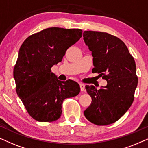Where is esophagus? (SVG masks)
<instances>
[{
    "instance_id": "34e87169",
    "label": "esophagus",
    "mask_w": 148,
    "mask_h": 148,
    "mask_svg": "<svg viewBox=\"0 0 148 148\" xmlns=\"http://www.w3.org/2000/svg\"><path fill=\"white\" fill-rule=\"evenodd\" d=\"M80 90L81 91H83V90H84V87H85V86H84V84L82 83H80Z\"/></svg>"
}]
</instances>
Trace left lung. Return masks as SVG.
Listing matches in <instances>:
<instances>
[{"mask_svg":"<svg viewBox=\"0 0 148 148\" xmlns=\"http://www.w3.org/2000/svg\"><path fill=\"white\" fill-rule=\"evenodd\" d=\"M83 38L93 57L92 72L108 82L99 89L86 85L92 101L84 116L95 125H110L121 119L133 102L138 82L135 60L123 41L108 33L84 31Z\"/></svg>","mask_w":148,"mask_h":148,"instance_id":"obj_1","label":"left lung"}]
</instances>
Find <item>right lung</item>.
<instances>
[{
    "instance_id": "add662e5",
    "label": "right lung",
    "mask_w": 148,
    "mask_h": 148,
    "mask_svg": "<svg viewBox=\"0 0 148 148\" xmlns=\"http://www.w3.org/2000/svg\"><path fill=\"white\" fill-rule=\"evenodd\" d=\"M82 32L80 29L49 27L30 35L21 45L13 69L16 92L36 121H57L62 115L64 100L80 92L77 82L60 81L51 69L79 40Z\"/></svg>"
}]
</instances>
